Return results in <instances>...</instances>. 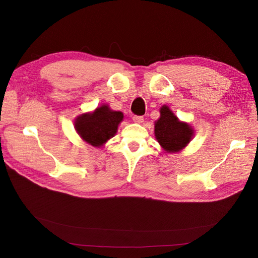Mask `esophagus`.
Returning <instances> with one entry per match:
<instances>
[{
  "label": "esophagus",
  "instance_id": "esophagus-1",
  "mask_svg": "<svg viewBox=\"0 0 258 258\" xmlns=\"http://www.w3.org/2000/svg\"><path fill=\"white\" fill-rule=\"evenodd\" d=\"M133 121L135 122V123H142V122L144 121V119H143L142 116H134L133 117Z\"/></svg>",
  "mask_w": 258,
  "mask_h": 258
}]
</instances>
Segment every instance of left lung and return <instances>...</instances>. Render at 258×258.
Masks as SVG:
<instances>
[{"mask_svg": "<svg viewBox=\"0 0 258 258\" xmlns=\"http://www.w3.org/2000/svg\"><path fill=\"white\" fill-rule=\"evenodd\" d=\"M194 127L181 121L167 105L160 107V118L155 121V137L165 153H179L191 141Z\"/></svg>", "mask_w": 258, "mask_h": 258, "instance_id": "8db88e82", "label": "left lung"}]
</instances>
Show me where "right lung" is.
Segmentation results:
<instances>
[{
  "mask_svg": "<svg viewBox=\"0 0 258 258\" xmlns=\"http://www.w3.org/2000/svg\"><path fill=\"white\" fill-rule=\"evenodd\" d=\"M123 120V113L113 111L108 104H101L93 112L83 113L74 120L79 137L94 147H102L113 138Z\"/></svg>",
  "mask_w": 258,
  "mask_h": 258,
  "instance_id": "right-lung-1",
  "label": "right lung"
}]
</instances>
